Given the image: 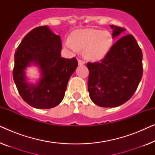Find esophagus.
Segmentation results:
<instances>
[{"mask_svg": "<svg viewBox=\"0 0 155 155\" xmlns=\"http://www.w3.org/2000/svg\"><path fill=\"white\" fill-rule=\"evenodd\" d=\"M78 65H82L84 64V62L82 60H78Z\"/></svg>", "mask_w": 155, "mask_h": 155, "instance_id": "obj_1", "label": "esophagus"}]
</instances>
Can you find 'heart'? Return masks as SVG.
Returning <instances> with one entry per match:
<instances>
[{"label": "heart", "instance_id": "1", "mask_svg": "<svg viewBox=\"0 0 155 155\" xmlns=\"http://www.w3.org/2000/svg\"><path fill=\"white\" fill-rule=\"evenodd\" d=\"M114 44V37L110 31L89 28L73 31L65 46L76 51L83 50L87 60L97 61L107 56Z\"/></svg>", "mask_w": 155, "mask_h": 155}]
</instances>
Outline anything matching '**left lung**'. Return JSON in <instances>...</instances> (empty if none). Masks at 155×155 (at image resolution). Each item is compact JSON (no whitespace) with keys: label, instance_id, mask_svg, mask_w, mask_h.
I'll use <instances>...</instances> for the list:
<instances>
[{"label":"left lung","instance_id":"obj_1","mask_svg":"<svg viewBox=\"0 0 155 155\" xmlns=\"http://www.w3.org/2000/svg\"><path fill=\"white\" fill-rule=\"evenodd\" d=\"M114 38L126 31L110 25ZM143 54L132 35L120 38L100 62L87 63L88 92L95 104L116 107L134 94L143 76Z\"/></svg>","mask_w":155,"mask_h":155}]
</instances>
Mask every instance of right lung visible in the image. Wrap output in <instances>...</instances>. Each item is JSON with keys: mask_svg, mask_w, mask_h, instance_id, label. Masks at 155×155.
Masks as SVG:
<instances>
[{"mask_svg": "<svg viewBox=\"0 0 155 155\" xmlns=\"http://www.w3.org/2000/svg\"><path fill=\"white\" fill-rule=\"evenodd\" d=\"M62 44L48 26L36 27L21 41L15 54L13 79L23 100L37 109H51L62 101L71 76L78 67L75 57H61ZM35 65L40 78L31 84L26 76L27 67Z\"/></svg>", "mask_w": 155, "mask_h": 155, "instance_id": "add662e5", "label": "right lung"}]
</instances>
